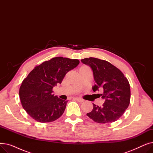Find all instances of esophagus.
Returning <instances> with one entry per match:
<instances>
[{
	"instance_id": "obj_1",
	"label": "esophagus",
	"mask_w": 153,
	"mask_h": 153,
	"mask_svg": "<svg viewBox=\"0 0 153 153\" xmlns=\"http://www.w3.org/2000/svg\"><path fill=\"white\" fill-rule=\"evenodd\" d=\"M74 99L76 100H77V102H82L84 101L83 99H81V98H78V97L74 98Z\"/></svg>"
}]
</instances>
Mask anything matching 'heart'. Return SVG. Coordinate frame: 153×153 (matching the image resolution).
I'll use <instances>...</instances> for the list:
<instances>
[{
	"label": "heart",
	"instance_id": "heart-1",
	"mask_svg": "<svg viewBox=\"0 0 153 153\" xmlns=\"http://www.w3.org/2000/svg\"><path fill=\"white\" fill-rule=\"evenodd\" d=\"M83 67H85V66H83Z\"/></svg>",
	"mask_w": 153,
	"mask_h": 153
}]
</instances>
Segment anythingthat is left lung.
<instances>
[{
    "label": "left lung",
    "mask_w": 153,
    "mask_h": 153,
    "mask_svg": "<svg viewBox=\"0 0 153 153\" xmlns=\"http://www.w3.org/2000/svg\"><path fill=\"white\" fill-rule=\"evenodd\" d=\"M81 62L89 66L93 71L95 84L94 92L103 91L100 94L104 103L102 107L93 103L92 110L87 115L95 122L108 123L121 117L130 102V87L122 71L105 60L95 58H85Z\"/></svg>",
    "instance_id": "1"
}]
</instances>
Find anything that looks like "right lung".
I'll list each match as a JSON object with an SVG mask.
<instances>
[{
    "instance_id": "right-lung-1",
    "label": "right lung",
    "mask_w": 153,
    "mask_h": 153,
    "mask_svg": "<svg viewBox=\"0 0 153 153\" xmlns=\"http://www.w3.org/2000/svg\"><path fill=\"white\" fill-rule=\"evenodd\" d=\"M79 64L78 59L56 57L36 66L23 80L19 90L23 108L36 121L51 122L65 110L68 100L53 94L68 72Z\"/></svg>"
}]
</instances>
